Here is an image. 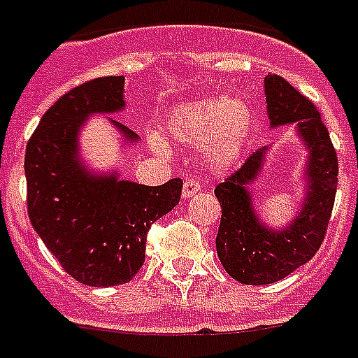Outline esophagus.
<instances>
[{
	"label": "esophagus",
	"mask_w": 358,
	"mask_h": 358,
	"mask_svg": "<svg viewBox=\"0 0 358 358\" xmlns=\"http://www.w3.org/2000/svg\"><path fill=\"white\" fill-rule=\"evenodd\" d=\"M201 190V181L198 177H189L185 179V185H182V198L189 200L192 196H196Z\"/></svg>",
	"instance_id": "34e87169"
}]
</instances>
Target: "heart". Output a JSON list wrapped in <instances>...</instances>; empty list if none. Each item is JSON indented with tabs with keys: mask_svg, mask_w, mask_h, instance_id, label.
<instances>
[{
	"mask_svg": "<svg viewBox=\"0 0 358 358\" xmlns=\"http://www.w3.org/2000/svg\"><path fill=\"white\" fill-rule=\"evenodd\" d=\"M252 130V113L240 98L198 99L173 107L164 120V134L185 147H201L215 169L238 162ZM158 149L164 145L155 141Z\"/></svg>",
	"mask_w": 358,
	"mask_h": 358,
	"instance_id": "obj_1",
	"label": "heart"
}]
</instances>
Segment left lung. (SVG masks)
Wrapping results in <instances>:
<instances>
[{
  "label": "left lung",
  "mask_w": 358,
  "mask_h": 358,
  "mask_svg": "<svg viewBox=\"0 0 358 358\" xmlns=\"http://www.w3.org/2000/svg\"><path fill=\"white\" fill-rule=\"evenodd\" d=\"M264 94L271 128L294 124L308 149L306 196L296 217L281 230L266 227L257 217L249 185L264 166L266 147L217 185L215 196L222 208L217 255L228 275L243 285L281 281L315 257L329 228L338 187V157L317 107L279 75L266 77Z\"/></svg>",
  "instance_id": "obj_1"
}]
</instances>
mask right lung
<instances>
[{
	"label": "right lung",
	"instance_id": "right-lung-1",
	"mask_svg": "<svg viewBox=\"0 0 358 358\" xmlns=\"http://www.w3.org/2000/svg\"><path fill=\"white\" fill-rule=\"evenodd\" d=\"M124 109V77H99L64 94L39 120L26 147L28 215L62 268L90 287L131 281L145 262L150 224L181 200L179 177L160 187L90 173L79 157V130L94 113ZM124 141L138 134L111 120Z\"/></svg>",
	"mask_w": 358,
	"mask_h": 358
}]
</instances>
